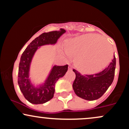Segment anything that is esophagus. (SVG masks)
Wrapping results in <instances>:
<instances>
[{"label":"esophagus","instance_id":"esophagus-1","mask_svg":"<svg viewBox=\"0 0 129 129\" xmlns=\"http://www.w3.org/2000/svg\"><path fill=\"white\" fill-rule=\"evenodd\" d=\"M69 70H72V66H71V65H69Z\"/></svg>","mask_w":129,"mask_h":129}]
</instances>
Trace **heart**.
Instances as JSON below:
<instances>
[{"instance_id":"1","label":"heart","mask_w":129,"mask_h":129,"mask_svg":"<svg viewBox=\"0 0 129 129\" xmlns=\"http://www.w3.org/2000/svg\"><path fill=\"white\" fill-rule=\"evenodd\" d=\"M106 41L94 34L70 38L64 45L66 54L76 55L75 66L81 72L95 73L105 67L112 56L111 46Z\"/></svg>"}]
</instances>
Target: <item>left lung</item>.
I'll return each instance as SVG.
<instances>
[{"label": "left lung", "mask_w": 129, "mask_h": 129, "mask_svg": "<svg viewBox=\"0 0 129 129\" xmlns=\"http://www.w3.org/2000/svg\"><path fill=\"white\" fill-rule=\"evenodd\" d=\"M116 67V58L104 70L95 75H82L73 70L76 78L73 88L78 97L87 101L98 100L104 94L113 82Z\"/></svg>", "instance_id": "left-lung-1"}]
</instances>
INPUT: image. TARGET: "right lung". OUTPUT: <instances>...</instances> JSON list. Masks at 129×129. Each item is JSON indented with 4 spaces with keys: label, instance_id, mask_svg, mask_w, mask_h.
<instances>
[{
    "label": "right lung",
    "instance_id": "add662e5",
    "mask_svg": "<svg viewBox=\"0 0 129 129\" xmlns=\"http://www.w3.org/2000/svg\"><path fill=\"white\" fill-rule=\"evenodd\" d=\"M66 32L65 29L60 28L59 31L44 33L34 39L22 53L19 66L18 84L25 98L30 103L40 104L51 100L54 95L56 82L67 72L68 65H53L42 83L35 85L30 78L31 65L37 50L44 45H54Z\"/></svg>",
    "mask_w": 129,
    "mask_h": 129
}]
</instances>
